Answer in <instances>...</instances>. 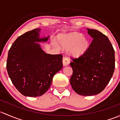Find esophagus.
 I'll return each instance as SVG.
<instances>
[{
    "label": "esophagus",
    "mask_w": 120,
    "mask_h": 120,
    "mask_svg": "<svg viewBox=\"0 0 120 120\" xmlns=\"http://www.w3.org/2000/svg\"><path fill=\"white\" fill-rule=\"evenodd\" d=\"M63 65H64V66H68L69 65V63H70V60L68 57H66V56H65L63 58Z\"/></svg>",
    "instance_id": "1"
}]
</instances>
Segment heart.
<instances>
[{
    "instance_id": "b5f03b06",
    "label": "heart",
    "mask_w": 120,
    "mask_h": 120,
    "mask_svg": "<svg viewBox=\"0 0 120 120\" xmlns=\"http://www.w3.org/2000/svg\"><path fill=\"white\" fill-rule=\"evenodd\" d=\"M60 45L65 49H68L69 54L73 56H80L88 51L90 47L88 39L81 33L73 32L60 35L58 37ZM54 46L59 47L58 44L53 41Z\"/></svg>"
}]
</instances>
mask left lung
Returning <instances> with one entry per match:
<instances>
[{"label":"left lung","mask_w":120,"mask_h":120,"mask_svg":"<svg viewBox=\"0 0 120 120\" xmlns=\"http://www.w3.org/2000/svg\"><path fill=\"white\" fill-rule=\"evenodd\" d=\"M93 38L88 51L70 63L73 75L70 83L80 95L92 96L102 92L113 76L114 50L108 38L95 29H87Z\"/></svg>","instance_id":"obj_1"}]
</instances>
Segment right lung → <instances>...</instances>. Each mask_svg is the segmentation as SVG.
I'll use <instances>...</instances> for the list:
<instances>
[{
	"label": "right lung",
	"instance_id": "obj_1",
	"mask_svg": "<svg viewBox=\"0 0 120 120\" xmlns=\"http://www.w3.org/2000/svg\"><path fill=\"white\" fill-rule=\"evenodd\" d=\"M40 29H34L18 37L8 51L6 68L12 82L23 95L40 97L47 91L54 75L62 68V55L47 54L39 43Z\"/></svg>",
	"mask_w": 120,
	"mask_h": 120
}]
</instances>
